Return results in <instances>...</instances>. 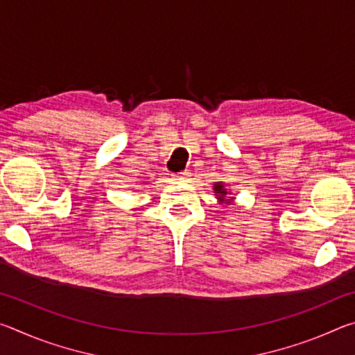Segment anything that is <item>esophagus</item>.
Returning <instances> with one entry per match:
<instances>
[{"label": "esophagus", "instance_id": "34e87169", "mask_svg": "<svg viewBox=\"0 0 355 355\" xmlns=\"http://www.w3.org/2000/svg\"><path fill=\"white\" fill-rule=\"evenodd\" d=\"M189 177H191V172H188V171L180 172V173H177V175H173V178L180 180V182H188Z\"/></svg>", "mask_w": 355, "mask_h": 355}]
</instances>
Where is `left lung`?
Wrapping results in <instances>:
<instances>
[{"label": "left lung", "mask_w": 355, "mask_h": 355, "mask_svg": "<svg viewBox=\"0 0 355 355\" xmlns=\"http://www.w3.org/2000/svg\"><path fill=\"white\" fill-rule=\"evenodd\" d=\"M213 191H214V196L220 205H230L235 200V197L232 196V191L227 189V186L224 182H216L213 186Z\"/></svg>", "instance_id": "8db88e82"}]
</instances>
